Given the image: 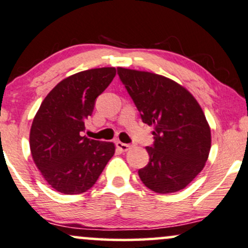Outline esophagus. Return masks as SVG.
<instances>
[{
	"instance_id": "esophagus-1",
	"label": "esophagus",
	"mask_w": 248,
	"mask_h": 248,
	"mask_svg": "<svg viewBox=\"0 0 248 248\" xmlns=\"http://www.w3.org/2000/svg\"><path fill=\"white\" fill-rule=\"evenodd\" d=\"M130 147H132V145L130 144H127V143H122V142H120V141H118L116 142V148L119 149V150H121V151H128L130 149Z\"/></svg>"
}]
</instances>
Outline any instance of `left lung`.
<instances>
[{
  "label": "left lung",
  "mask_w": 248,
  "mask_h": 248,
  "mask_svg": "<svg viewBox=\"0 0 248 248\" xmlns=\"http://www.w3.org/2000/svg\"><path fill=\"white\" fill-rule=\"evenodd\" d=\"M121 82L154 126L155 143L147 147L149 163L139 170L142 183L159 194L184 189L202 171L211 147L210 127L194 95L168 77L118 68Z\"/></svg>",
  "instance_id": "left-lung-1"
}]
</instances>
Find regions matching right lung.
<instances>
[{
  "label": "right lung",
  "mask_w": 248,
  "mask_h": 248,
  "mask_svg": "<svg viewBox=\"0 0 248 248\" xmlns=\"http://www.w3.org/2000/svg\"><path fill=\"white\" fill-rule=\"evenodd\" d=\"M114 67L95 68L62 79L46 95L30 130L33 162L50 187L74 195L90 189L115 153L113 142L82 136L95 98L111 84Z\"/></svg>",
  "instance_id": "1"
}]
</instances>
